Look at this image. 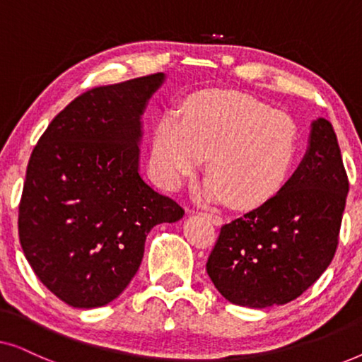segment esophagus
<instances>
[{
    "mask_svg": "<svg viewBox=\"0 0 362 362\" xmlns=\"http://www.w3.org/2000/svg\"><path fill=\"white\" fill-rule=\"evenodd\" d=\"M202 216H206L207 219H209L214 226H221L222 222H224V221H222V217H221L219 214H217V212H214V211H211V212H207V211L202 212Z\"/></svg>",
    "mask_w": 362,
    "mask_h": 362,
    "instance_id": "obj_1",
    "label": "esophagus"
}]
</instances>
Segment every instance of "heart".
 Returning <instances> with one entry per match:
<instances>
[{
    "mask_svg": "<svg viewBox=\"0 0 362 362\" xmlns=\"http://www.w3.org/2000/svg\"><path fill=\"white\" fill-rule=\"evenodd\" d=\"M293 118L234 90H206L187 100L182 118L168 113L151 143V168L163 186H180L206 158V194L237 209L274 199L298 156Z\"/></svg>",
    "mask_w": 362,
    "mask_h": 362,
    "instance_id": "obj_1",
    "label": "heart"
}]
</instances>
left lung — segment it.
<instances>
[{"mask_svg":"<svg viewBox=\"0 0 362 362\" xmlns=\"http://www.w3.org/2000/svg\"><path fill=\"white\" fill-rule=\"evenodd\" d=\"M349 181L333 125L318 118L279 194L221 227L206 270L230 303L265 308L303 295L338 249Z\"/></svg>","mask_w":362,"mask_h":362,"instance_id":"obj_1","label":"left lung"}]
</instances>
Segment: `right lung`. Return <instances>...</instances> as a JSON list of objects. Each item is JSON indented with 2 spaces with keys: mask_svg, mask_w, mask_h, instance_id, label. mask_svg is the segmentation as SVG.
Returning a JSON list of instances; mask_svg holds the SVG:
<instances>
[{
  "mask_svg": "<svg viewBox=\"0 0 362 362\" xmlns=\"http://www.w3.org/2000/svg\"><path fill=\"white\" fill-rule=\"evenodd\" d=\"M163 78L158 72L81 93L29 158L19 242L42 285L76 308L115 300L140 269L148 232L185 214L138 173L140 117Z\"/></svg>",
  "mask_w": 362,
  "mask_h": 362,
  "instance_id": "right-lung-1",
  "label": "right lung"
}]
</instances>
